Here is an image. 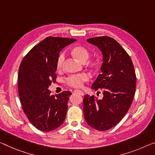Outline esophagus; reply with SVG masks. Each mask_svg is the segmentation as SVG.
<instances>
[{"label": "esophagus", "instance_id": "esophagus-1", "mask_svg": "<svg viewBox=\"0 0 155 155\" xmlns=\"http://www.w3.org/2000/svg\"><path fill=\"white\" fill-rule=\"evenodd\" d=\"M74 92L75 93V94H80V96H84V92L82 91H80V90H75Z\"/></svg>", "mask_w": 155, "mask_h": 155}]
</instances>
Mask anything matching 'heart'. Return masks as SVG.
<instances>
[{
    "instance_id": "obj_1",
    "label": "heart",
    "mask_w": 155,
    "mask_h": 155,
    "mask_svg": "<svg viewBox=\"0 0 155 155\" xmlns=\"http://www.w3.org/2000/svg\"><path fill=\"white\" fill-rule=\"evenodd\" d=\"M71 53L74 58L78 59L80 61H82V62H85L90 55L89 50L85 46H80V45L73 46L71 50ZM64 59H65V54H64V53H61L59 54L56 61V68L58 71H60L62 69ZM91 65L95 66L96 64L92 62ZM88 80H89V77L86 74L71 75L66 78V83L69 87L80 88L82 87L84 82H87Z\"/></svg>"
}]
</instances>
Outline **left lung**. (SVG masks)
<instances>
[{
    "label": "left lung",
    "mask_w": 155,
    "mask_h": 155,
    "mask_svg": "<svg viewBox=\"0 0 155 155\" xmlns=\"http://www.w3.org/2000/svg\"><path fill=\"white\" fill-rule=\"evenodd\" d=\"M87 41L98 47L103 54L102 73L91 87L102 91L103 97L97 100L94 95H86L83 101L84 118L94 129L106 131L117 125L129 110L137 77L130 55L115 39L102 36L90 38Z\"/></svg>",
    "instance_id": "8db88e82"
}]
</instances>
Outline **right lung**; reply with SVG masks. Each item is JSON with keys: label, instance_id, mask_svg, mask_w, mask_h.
<instances>
[{"label": "right lung", "instance_id": "1", "mask_svg": "<svg viewBox=\"0 0 155 155\" xmlns=\"http://www.w3.org/2000/svg\"><path fill=\"white\" fill-rule=\"evenodd\" d=\"M75 39L48 37L23 58L18 75V89L23 110L38 130L50 132L65 119L71 93L51 95L48 88L56 82V61L59 53Z\"/></svg>", "mask_w": 155, "mask_h": 155}]
</instances>
